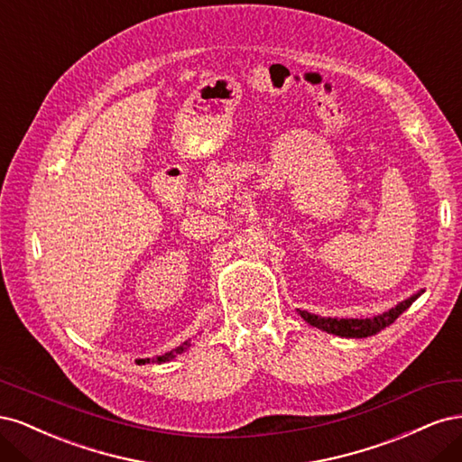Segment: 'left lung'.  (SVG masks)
<instances>
[{"label": "left lung", "instance_id": "left-lung-1", "mask_svg": "<svg viewBox=\"0 0 462 462\" xmlns=\"http://www.w3.org/2000/svg\"><path fill=\"white\" fill-rule=\"evenodd\" d=\"M422 295L420 292H416L411 299L402 300L401 304H397L395 309H391L389 312H383L382 316H374V318H366V319H337V318H319L314 314H309L304 310H299V314L304 318V321H309L310 326L324 329L328 333L333 335H339V337H348V339H362V337H370V335L380 333L383 328L391 326L393 321L409 309V306Z\"/></svg>", "mask_w": 462, "mask_h": 462}]
</instances>
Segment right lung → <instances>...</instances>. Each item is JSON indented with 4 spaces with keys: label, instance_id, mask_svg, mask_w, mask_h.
<instances>
[{
    "label": "right lung",
    "instance_id": "1",
    "mask_svg": "<svg viewBox=\"0 0 462 462\" xmlns=\"http://www.w3.org/2000/svg\"><path fill=\"white\" fill-rule=\"evenodd\" d=\"M187 346H189V343H183V345H180V346L173 348V351H170V353H165V355H162V356H156V358H144V360H138V365H150V362H167V360H171V358H175L177 355H180V353H183Z\"/></svg>",
    "mask_w": 462,
    "mask_h": 462
}]
</instances>
